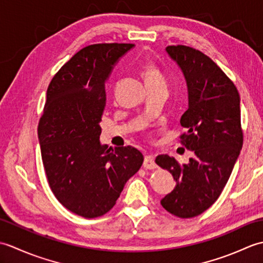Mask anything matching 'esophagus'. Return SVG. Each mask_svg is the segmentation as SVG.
Segmentation results:
<instances>
[{
	"mask_svg": "<svg viewBox=\"0 0 263 263\" xmlns=\"http://www.w3.org/2000/svg\"><path fill=\"white\" fill-rule=\"evenodd\" d=\"M143 167L147 170H155L157 165L155 163V158L153 155H147L144 157V161H143Z\"/></svg>",
	"mask_w": 263,
	"mask_h": 263,
	"instance_id": "esophagus-1",
	"label": "esophagus"
}]
</instances>
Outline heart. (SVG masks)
<instances>
[{"mask_svg":"<svg viewBox=\"0 0 263 263\" xmlns=\"http://www.w3.org/2000/svg\"><path fill=\"white\" fill-rule=\"evenodd\" d=\"M142 76L144 78V81H146L147 87L152 86H159L164 85L166 86V79L163 72L160 71L157 65L153 63H147L142 66L141 69Z\"/></svg>","mask_w":263,"mask_h":263,"instance_id":"obj_1","label":"heart"}]
</instances>
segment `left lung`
I'll use <instances>...</instances> for the list:
<instances>
[{"label":"left lung","mask_w":263,"mask_h":263,"mask_svg":"<svg viewBox=\"0 0 263 263\" xmlns=\"http://www.w3.org/2000/svg\"><path fill=\"white\" fill-rule=\"evenodd\" d=\"M181 66L189 88V108L181 117L186 131L180 142L194 153L189 164L168 155L155 161L174 177L176 187L160 201L178 218L199 216L216 202L243 146L236 86L209 57L185 45L166 48Z\"/></svg>","instance_id":"1"}]
</instances>
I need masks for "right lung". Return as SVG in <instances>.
<instances>
[{
	"label": "right lung",
	"instance_id": "1",
	"mask_svg": "<svg viewBox=\"0 0 263 263\" xmlns=\"http://www.w3.org/2000/svg\"><path fill=\"white\" fill-rule=\"evenodd\" d=\"M133 44H92L76 53L47 88L38 123L43 165L53 194L73 214L97 218L113 208L143 155L131 146H102L105 80Z\"/></svg>",
	"mask_w": 263,
	"mask_h": 263
}]
</instances>
